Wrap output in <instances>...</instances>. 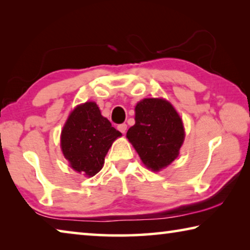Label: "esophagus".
<instances>
[{
    "instance_id": "34e87169",
    "label": "esophagus",
    "mask_w": 250,
    "mask_h": 250,
    "mask_svg": "<svg viewBox=\"0 0 250 250\" xmlns=\"http://www.w3.org/2000/svg\"><path fill=\"white\" fill-rule=\"evenodd\" d=\"M126 128H128V126H126V125L125 124H121V125H119L117 126V129L120 131L121 133H125V131H126Z\"/></svg>"
}]
</instances>
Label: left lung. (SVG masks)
<instances>
[{
    "instance_id": "1",
    "label": "left lung",
    "mask_w": 250,
    "mask_h": 250,
    "mask_svg": "<svg viewBox=\"0 0 250 250\" xmlns=\"http://www.w3.org/2000/svg\"><path fill=\"white\" fill-rule=\"evenodd\" d=\"M184 135L182 119L173 105L154 98L135 105V125L126 132L142 162L152 171H160L177 158Z\"/></svg>"
}]
</instances>
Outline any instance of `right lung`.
Returning a JSON list of instances; mask_svg holds the SVG:
<instances>
[{
  "mask_svg": "<svg viewBox=\"0 0 250 250\" xmlns=\"http://www.w3.org/2000/svg\"><path fill=\"white\" fill-rule=\"evenodd\" d=\"M121 132L101 116L95 103L76 107L62 131L61 145L75 171L94 176L103 168L104 156Z\"/></svg>",
  "mask_w": 250,
  "mask_h": 250,
  "instance_id": "obj_1",
  "label": "right lung"
}]
</instances>
